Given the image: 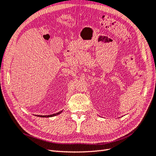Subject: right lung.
Wrapping results in <instances>:
<instances>
[{
    "mask_svg": "<svg viewBox=\"0 0 156 156\" xmlns=\"http://www.w3.org/2000/svg\"><path fill=\"white\" fill-rule=\"evenodd\" d=\"M62 112H63V110L61 111V112H59L57 113L52 114V115H36V116H37V117H54V116H56V115H59V114H60V113H61Z\"/></svg>",
    "mask_w": 156,
    "mask_h": 156,
    "instance_id": "right-lung-1",
    "label": "right lung"
}]
</instances>
